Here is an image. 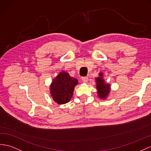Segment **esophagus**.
<instances>
[{"label":"esophagus","mask_w":151,"mask_h":151,"mask_svg":"<svg viewBox=\"0 0 151 151\" xmlns=\"http://www.w3.org/2000/svg\"><path fill=\"white\" fill-rule=\"evenodd\" d=\"M81 80H82L83 83H86L88 82V77H82Z\"/></svg>","instance_id":"obj_1"}]
</instances>
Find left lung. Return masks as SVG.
<instances>
[{
	"instance_id": "left-lung-1",
	"label": "left lung",
	"mask_w": 151,
	"mask_h": 151,
	"mask_svg": "<svg viewBox=\"0 0 151 151\" xmlns=\"http://www.w3.org/2000/svg\"><path fill=\"white\" fill-rule=\"evenodd\" d=\"M95 80L96 82V89L99 98L102 100H106L111 91V85L105 82L102 72H99V76L95 78Z\"/></svg>"
}]
</instances>
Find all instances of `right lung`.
I'll use <instances>...</instances> for the list:
<instances>
[{"label": "right lung", "instance_id": "add662e5", "mask_svg": "<svg viewBox=\"0 0 151 151\" xmlns=\"http://www.w3.org/2000/svg\"><path fill=\"white\" fill-rule=\"evenodd\" d=\"M78 83V79L71 77L67 72H60L49 86L50 93L54 101L60 105L68 102Z\"/></svg>", "mask_w": 151, "mask_h": 151}]
</instances>
